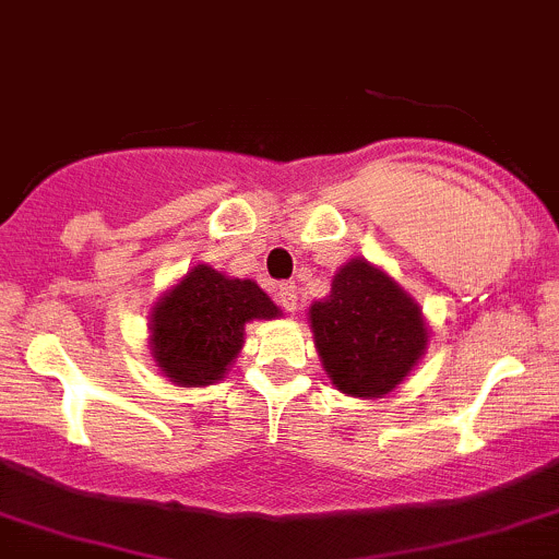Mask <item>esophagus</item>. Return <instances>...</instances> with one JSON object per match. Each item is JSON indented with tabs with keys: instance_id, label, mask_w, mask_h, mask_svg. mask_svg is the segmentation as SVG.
Masks as SVG:
<instances>
[{
	"instance_id": "esophagus-1",
	"label": "esophagus",
	"mask_w": 559,
	"mask_h": 559,
	"mask_svg": "<svg viewBox=\"0 0 559 559\" xmlns=\"http://www.w3.org/2000/svg\"><path fill=\"white\" fill-rule=\"evenodd\" d=\"M277 301L285 311H296L298 309V290L293 282H282L277 287Z\"/></svg>"
}]
</instances>
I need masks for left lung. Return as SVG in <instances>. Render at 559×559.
<instances>
[{
	"instance_id": "left-lung-1",
	"label": "left lung",
	"mask_w": 559,
	"mask_h": 559,
	"mask_svg": "<svg viewBox=\"0 0 559 559\" xmlns=\"http://www.w3.org/2000/svg\"><path fill=\"white\" fill-rule=\"evenodd\" d=\"M330 381L352 397L392 392L426 349L421 309L368 261H349L325 301L309 309Z\"/></svg>"
}]
</instances>
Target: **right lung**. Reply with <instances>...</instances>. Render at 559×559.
I'll list each match as a JSON object with an SVG mask.
<instances>
[{
	"instance_id": "obj_1",
	"label": "right lung",
	"mask_w": 559,
	"mask_h": 559,
	"mask_svg": "<svg viewBox=\"0 0 559 559\" xmlns=\"http://www.w3.org/2000/svg\"><path fill=\"white\" fill-rule=\"evenodd\" d=\"M280 309L250 280H229L207 263H197L154 306V359L170 381L207 386L221 381L242 349L250 320H272Z\"/></svg>"
}]
</instances>
